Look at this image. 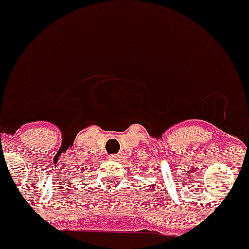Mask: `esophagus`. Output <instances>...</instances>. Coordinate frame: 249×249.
<instances>
[{"instance_id": "1", "label": "esophagus", "mask_w": 249, "mask_h": 249, "mask_svg": "<svg viewBox=\"0 0 249 249\" xmlns=\"http://www.w3.org/2000/svg\"><path fill=\"white\" fill-rule=\"evenodd\" d=\"M115 157H117V156H109V158H112V159H113V158H115Z\"/></svg>"}]
</instances>
